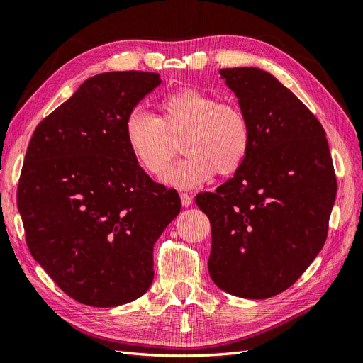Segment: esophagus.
<instances>
[{"instance_id": "esophagus-1", "label": "esophagus", "mask_w": 363, "mask_h": 363, "mask_svg": "<svg viewBox=\"0 0 363 363\" xmlns=\"http://www.w3.org/2000/svg\"><path fill=\"white\" fill-rule=\"evenodd\" d=\"M180 199H182L183 207H189L192 204V196L189 194H182Z\"/></svg>"}]
</instances>
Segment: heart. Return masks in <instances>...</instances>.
Here are the masks:
<instances>
[{
  "label": "heart",
  "instance_id": "heart-1",
  "mask_svg": "<svg viewBox=\"0 0 363 363\" xmlns=\"http://www.w3.org/2000/svg\"><path fill=\"white\" fill-rule=\"evenodd\" d=\"M160 118L144 111L130 112L125 142L139 167L162 175L171 160V139L186 130L182 152L186 155L167 172L163 183L175 189H194L218 172H235L248 155L251 131L245 113L236 104L218 103L195 87H182L159 101Z\"/></svg>",
  "mask_w": 363,
  "mask_h": 363
}]
</instances>
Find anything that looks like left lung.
<instances>
[{
    "label": "left lung",
    "mask_w": 363,
    "mask_h": 363,
    "mask_svg": "<svg viewBox=\"0 0 363 363\" xmlns=\"http://www.w3.org/2000/svg\"><path fill=\"white\" fill-rule=\"evenodd\" d=\"M221 79L248 119V155L195 203L212 227L208 274L219 289L265 300L286 291L321 251L336 199L325 131L269 72L225 68Z\"/></svg>",
    "instance_id": "8db88e82"
}]
</instances>
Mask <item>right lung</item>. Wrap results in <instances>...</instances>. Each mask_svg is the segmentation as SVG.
Here are the masks:
<instances>
[{
    "label": "right lung",
    "instance_id": "right-lung-1",
    "mask_svg": "<svg viewBox=\"0 0 363 363\" xmlns=\"http://www.w3.org/2000/svg\"><path fill=\"white\" fill-rule=\"evenodd\" d=\"M162 83L155 72H103L40 121L18 184V211L39 265L75 301L115 307L151 286L152 247L180 213L175 189L131 156L124 125Z\"/></svg>",
    "mask_w": 363,
    "mask_h": 363
}]
</instances>
